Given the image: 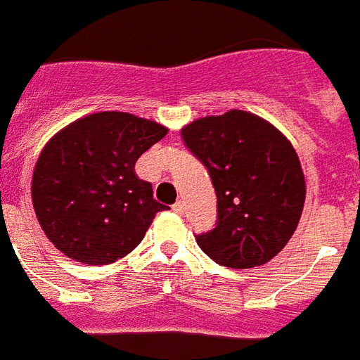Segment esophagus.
I'll list each match as a JSON object with an SVG mask.
<instances>
[{"mask_svg":"<svg viewBox=\"0 0 360 360\" xmlns=\"http://www.w3.org/2000/svg\"><path fill=\"white\" fill-rule=\"evenodd\" d=\"M172 209H174V211H176V213H178V215H184L186 203H184V201H176L174 205H172Z\"/></svg>","mask_w":360,"mask_h":360,"instance_id":"obj_1","label":"esophagus"}]
</instances>
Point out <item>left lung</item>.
<instances>
[{
	"label": "left lung",
	"instance_id": "8db88e82",
	"mask_svg": "<svg viewBox=\"0 0 360 360\" xmlns=\"http://www.w3.org/2000/svg\"><path fill=\"white\" fill-rule=\"evenodd\" d=\"M182 139L207 168L217 193L215 229L198 234V246L233 269L267 264L297 231L307 198L289 139L244 110L195 120L182 127Z\"/></svg>",
	"mask_w": 360,
	"mask_h": 360
}]
</instances>
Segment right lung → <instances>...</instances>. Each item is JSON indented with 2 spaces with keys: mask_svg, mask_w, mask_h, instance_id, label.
Masks as SVG:
<instances>
[{
  "mask_svg": "<svg viewBox=\"0 0 360 360\" xmlns=\"http://www.w3.org/2000/svg\"><path fill=\"white\" fill-rule=\"evenodd\" d=\"M167 134L127 112H96L53 135L37 160L30 193L56 248L81 264L106 266L143 240L165 205L135 174V162Z\"/></svg>",
  "mask_w": 360,
  "mask_h": 360,
  "instance_id": "add662e5",
  "label": "right lung"
}]
</instances>
